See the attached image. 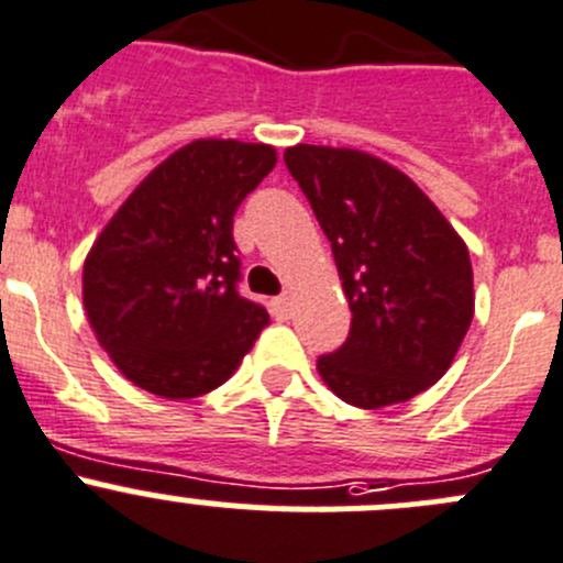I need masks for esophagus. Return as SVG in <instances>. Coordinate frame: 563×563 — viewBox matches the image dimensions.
Wrapping results in <instances>:
<instances>
[{"label":"esophagus","mask_w":563,"mask_h":563,"mask_svg":"<svg viewBox=\"0 0 563 563\" xmlns=\"http://www.w3.org/2000/svg\"><path fill=\"white\" fill-rule=\"evenodd\" d=\"M272 313H275L277 321L291 319V299H288V297L272 299Z\"/></svg>","instance_id":"obj_1"}]
</instances>
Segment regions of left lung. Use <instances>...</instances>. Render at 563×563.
<instances>
[{"mask_svg":"<svg viewBox=\"0 0 563 563\" xmlns=\"http://www.w3.org/2000/svg\"><path fill=\"white\" fill-rule=\"evenodd\" d=\"M283 159L330 239L352 308L346 343L316 363L321 379L352 407L409 401L451 368L473 321L467 244L379 156L299 143Z\"/></svg>","mask_w":563,"mask_h":563,"instance_id":"obj_1","label":"left lung"}]
</instances>
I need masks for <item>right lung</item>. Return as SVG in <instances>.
<instances>
[{"instance_id": "1", "label": "right lung", "mask_w": 563, "mask_h": 563, "mask_svg": "<svg viewBox=\"0 0 563 563\" xmlns=\"http://www.w3.org/2000/svg\"><path fill=\"white\" fill-rule=\"evenodd\" d=\"M275 165L272 145L195 140L136 184L92 242L87 321L136 387L173 401L203 396L269 324L236 291L233 214Z\"/></svg>"}]
</instances>
